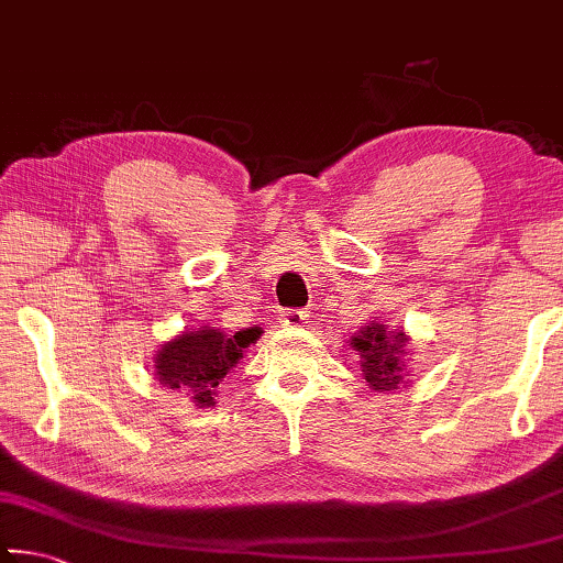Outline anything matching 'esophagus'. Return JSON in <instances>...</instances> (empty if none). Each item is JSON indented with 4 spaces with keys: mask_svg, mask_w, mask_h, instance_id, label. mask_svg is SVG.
I'll list each match as a JSON object with an SVG mask.
<instances>
[{
    "mask_svg": "<svg viewBox=\"0 0 563 563\" xmlns=\"http://www.w3.org/2000/svg\"><path fill=\"white\" fill-rule=\"evenodd\" d=\"M305 320H308V316H305V310H300V308H288L280 312L283 325H302Z\"/></svg>",
    "mask_w": 563,
    "mask_h": 563,
    "instance_id": "esophagus-1",
    "label": "esophagus"
}]
</instances>
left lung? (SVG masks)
Masks as SVG:
<instances>
[{
  "label": "left lung",
  "instance_id": "left-lung-1",
  "mask_svg": "<svg viewBox=\"0 0 563 563\" xmlns=\"http://www.w3.org/2000/svg\"><path fill=\"white\" fill-rule=\"evenodd\" d=\"M405 335L402 332H389L385 325H367L360 330L355 338V350L360 352V367L362 375L369 383V387L377 393L385 389H397L399 379H402L405 365L399 362V352H405Z\"/></svg>",
  "mask_w": 563,
  "mask_h": 563
}]
</instances>
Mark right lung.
<instances>
[{
    "instance_id": "1",
    "label": "right lung",
    "mask_w": 563,
    "mask_h": 563,
    "mask_svg": "<svg viewBox=\"0 0 563 563\" xmlns=\"http://www.w3.org/2000/svg\"><path fill=\"white\" fill-rule=\"evenodd\" d=\"M245 345L243 332L223 335L221 330L211 328L186 332L158 350V383L190 395L198 405H213L218 383L238 365Z\"/></svg>"
}]
</instances>
